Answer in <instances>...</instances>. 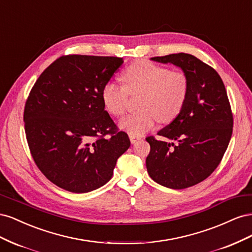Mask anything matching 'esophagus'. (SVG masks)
<instances>
[{
	"instance_id": "1",
	"label": "esophagus",
	"mask_w": 252,
	"mask_h": 252,
	"mask_svg": "<svg viewBox=\"0 0 252 252\" xmlns=\"http://www.w3.org/2000/svg\"><path fill=\"white\" fill-rule=\"evenodd\" d=\"M129 139H130V142H131V144H134V143L138 142L139 140H141V139L139 138V136L133 135V134H131V133H129Z\"/></svg>"
}]
</instances>
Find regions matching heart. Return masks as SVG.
Returning a JSON list of instances; mask_svg holds the SVG:
<instances>
[{"label": "heart", "mask_w": 252, "mask_h": 252, "mask_svg": "<svg viewBox=\"0 0 252 252\" xmlns=\"http://www.w3.org/2000/svg\"><path fill=\"white\" fill-rule=\"evenodd\" d=\"M123 86L113 82L102 88L101 100L105 110L112 116L122 117L126 111L128 93L143 94L139 114L121 121L120 127L133 135L150 130L158 120L169 122L180 113L188 94L187 75L182 71L141 60L127 67L122 74Z\"/></svg>", "instance_id": "heart-1"}]
</instances>
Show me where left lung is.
I'll list each match as a JSON object with an SVG mask.
<instances>
[{
  "instance_id": "8db88e82",
  "label": "left lung",
  "mask_w": 252,
  "mask_h": 252,
  "mask_svg": "<svg viewBox=\"0 0 252 252\" xmlns=\"http://www.w3.org/2000/svg\"><path fill=\"white\" fill-rule=\"evenodd\" d=\"M150 60L181 68L187 75L188 94L177 118L158 132L170 142L146 138L147 171L164 187H191L215 171L231 139L233 119L224 83L212 67L188 53Z\"/></svg>"
}]
</instances>
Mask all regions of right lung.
I'll use <instances>...</instances> for the list:
<instances>
[{
	"instance_id": "1",
	"label": "right lung",
	"mask_w": 252,
	"mask_h": 252,
	"mask_svg": "<svg viewBox=\"0 0 252 252\" xmlns=\"http://www.w3.org/2000/svg\"><path fill=\"white\" fill-rule=\"evenodd\" d=\"M122 58L66 56L36 80L24 110L28 146L36 166L58 187L86 193L112 178L130 146L105 110L101 93Z\"/></svg>"
}]
</instances>
